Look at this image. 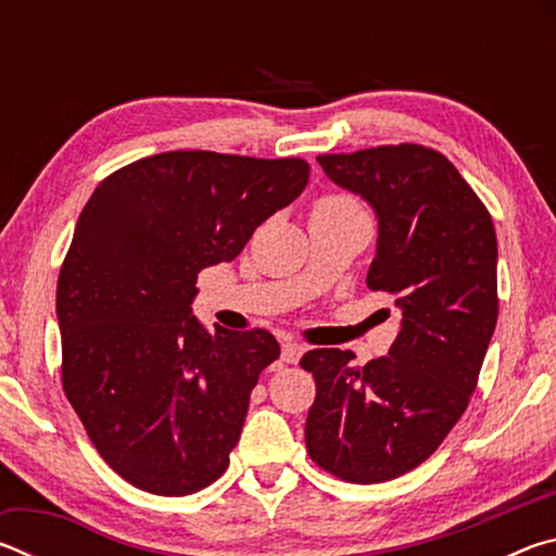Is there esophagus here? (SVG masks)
I'll list each match as a JSON object with an SVG mask.
<instances>
[{
  "mask_svg": "<svg viewBox=\"0 0 556 556\" xmlns=\"http://www.w3.org/2000/svg\"><path fill=\"white\" fill-rule=\"evenodd\" d=\"M301 353H304V348H301L299 343H285L281 345V361L285 363H289V365H294V363H299V357H301Z\"/></svg>",
  "mask_w": 556,
  "mask_h": 556,
  "instance_id": "1",
  "label": "esophagus"
}]
</instances>
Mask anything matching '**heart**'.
Wrapping results in <instances>:
<instances>
[{"label":"heart","instance_id":"obj_1","mask_svg":"<svg viewBox=\"0 0 556 556\" xmlns=\"http://www.w3.org/2000/svg\"><path fill=\"white\" fill-rule=\"evenodd\" d=\"M345 205H357V201L348 193H326L314 203V208H345Z\"/></svg>","mask_w":556,"mask_h":556}]
</instances>
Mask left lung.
Returning <instances> with one entry per match:
<instances>
[{
    "label": "left lung",
    "instance_id": "8db88e82",
    "mask_svg": "<svg viewBox=\"0 0 556 556\" xmlns=\"http://www.w3.org/2000/svg\"><path fill=\"white\" fill-rule=\"evenodd\" d=\"M333 184L378 215L368 287L394 296L402 328L388 355L353 368V353L316 348L306 451L348 483L392 481L434 454L466 412L497 321L493 218L437 149L384 144L321 154Z\"/></svg>",
    "mask_w": 556,
    "mask_h": 556
}]
</instances>
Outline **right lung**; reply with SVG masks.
<instances>
[{
	"mask_svg": "<svg viewBox=\"0 0 556 556\" xmlns=\"http://www.w3.org/2000/svg\"><path fill=\"white\" fill-rule=\"evenodd\" d=\"M306 181L296 156L164 152L117 168L83 208L55 289L63 392L139 491L191 495L228 468L279 343L265 328L211 333L191 316L195 277Z\"/></svg>",
	"mask_w": 556,
	"mask_h": 556,
	"instance_id": "right-lung-1",
	"label": "right lung"
}]
</instances>
